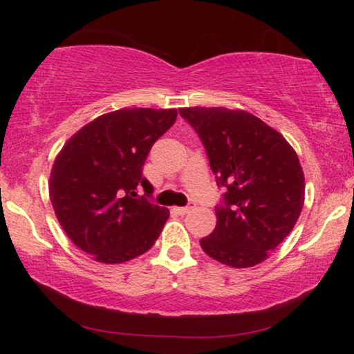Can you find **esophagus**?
<instances>
[{
  "mask_svg": "<svg viewBox=\"0 0 354 354\" xmlns=\"http://www.w3.org/2000/svg\"><path fill=\"white\" fill-rule=\"evenodd\" d=\"M193 207H195V205H193V203H190V205L188 206H178V207H174V211L177 212V214H180V216H183V214H188V212H190Z\"/></svg>",
  "mask_w": 354,
  "mask_h": 354,
  "instance_id": "34e87169",
  "label": "esophagus"
}]
</instances>
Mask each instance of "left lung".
I'll use <instances>...</instances> for the list:
<instances>
[{
  "instance_id": "8db88e82",
  "label": "left lung",
  "mask_w": 354,
  "mask_h": 354,
  "mask_svg": "<svg viewBox=\"0 0 354 354\" xmlns=\"http://www.w3.org/2000/svg\"><path fill=\"white\" fill-rule=\"evenodd\" d=\"M205 145L216 183L224 188L217 224L203 251L230 268L268 258L293 230L304 205V174L277 130L241 109L182 108Z\"/></svg>"
}]
</instances>
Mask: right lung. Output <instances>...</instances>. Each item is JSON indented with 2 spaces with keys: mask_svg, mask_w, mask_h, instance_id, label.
<instances>
[{
  "mask_svg": "<svg viewBox=\"0 0 354 354\" xmlns=\"http://www.w3.org/2000/svg\"><path fill=\"white\" fill-rule=\"evenodd\" d=\"M176 119L177 109L113 111L84 125L56 156L53 209L72 243L95 261L125 263L158 240L169 209L138 196L137 188L151 192L143 164Z\"/></svg>",
  "mask_w": 354,
  "mask_h": 354,
  "instance_id": "right-lung-1",
  "label": "right lung"
}]
</instances>
